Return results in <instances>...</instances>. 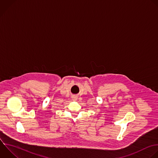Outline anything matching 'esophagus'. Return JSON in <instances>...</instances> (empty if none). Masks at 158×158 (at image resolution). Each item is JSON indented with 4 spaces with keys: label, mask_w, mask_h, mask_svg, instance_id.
Here are the masks:
<instances>
[{
    "label": "esophagus",
    "mask_w": 158,
    "mask_h": 158,
    "mask_svg": "<svg viewBox=\"0 0 158 158\" xmlns=\"http://www.w3.org/2000/svg\"><path fill=\"white\" fill-rule=\"evenodd\" d=\"M73 100H74V101L77 100V97H76V96H73Z\"/></svg>",
    "instance_id": "esophagus-1"
}]
</instances>
